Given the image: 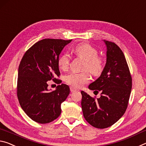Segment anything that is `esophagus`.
<instances>
[{"instance_id": "esophagus-1", "label": "esophagus", "mask_w": 146, "mask_h": 146, "mask_svg": "<svg viewBox=\"0 0 146 146\" xmlns=\"http://www.w3.org/2000/svg\"><path fill=\"white\" fill-rule=\"evenodd\" d=\"M70 92H73L76 91V90H77V89H75V88L73 87H70Z\"/></svg>"}]
</instances>
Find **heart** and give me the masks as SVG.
I'll return each mask as SVG.
<instances>
[{
    "label": "heart",
    "mask_w": 146,
    "mask_h": 146,
    "mask_svg": "<svg viewBox=\"0 0 146 146\" xmlns=\"http://www.w3.org/2000/svg\"><path fill=\"white\" fill-rule=\"evenodd\" d=\"M74 52L78 57L85 60L83 70H87L93 76H99L104 69L105 63L102 57L98 56L97 49L88 43H81L76 46ZM70 63V56L64 53L59 56L57 63L61 70H66ZM90 76L87 72L81 73L70 72L65 76V82L74 88H80L89 82Z\"/></svg>",
    "instance_id": "heart-1"
}]
</instances>
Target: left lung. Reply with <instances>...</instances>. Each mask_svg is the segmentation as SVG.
<instances>
[{
	"mask_svg": "<svg viewBox=\"0 0 146 146\" xmlns=\"http://www.w3.org/2000/svg\"><path fill=\"white\" fill-rule=\"evenodd\" d=\"M107 63L100 77L89 88L100 92L99 98L82 91V107L87 122L98 129L109 127L125 113L132 88V78L125 56L118 45L104 40Z\"/></svg>",
	"mask_w": 146,
	"mask_h": 146,
	"instance_id": "left-lung-1",
	"label": "left lung"
}]
</instances>
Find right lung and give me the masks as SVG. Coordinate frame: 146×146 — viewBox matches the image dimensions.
Wrapping results in <instances>:
<instances>
[{
    "label": "right lung",
    "instance_id": "add662e5",
    "mask_svg": "<svg viewBox=\"0 0 146 146\" xmlns=\"http://www.w3.org/2000/svg\"><path fill=\"white\" fill-rule=\"evenodd\" d=\"M70 40L44 39L27 50L19 66L17 95L21 108L32 120L48 123L58 118L61 105L70 93L67 85L49 91L48 81L59 84V56Z\"/></svg>",
    "mask_w": 146,
    "mask_h": 146
}]
</instances>
